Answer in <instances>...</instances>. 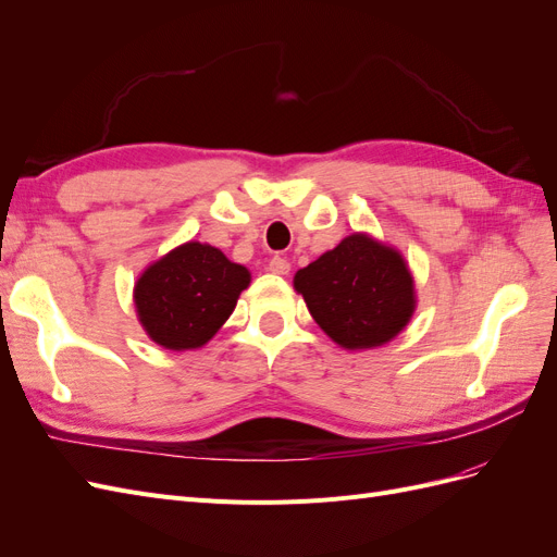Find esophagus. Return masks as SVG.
<instances>
[{"label": "esophagus", "mask_w": 557, "mask_h": 557, "mask_svg": "<svg viewBox=\"0 0 557 557\" xmlns=\"http://www.w3.org/2000/svg\"><path fill=\"white\" fill-rule=\"evenodd\" d=\"M269 272H274V274H288V272H290V262L285 260V258L274 256L272 260H269Z\"/></svg>", "instance_id": "obj_1"}]
</instances>
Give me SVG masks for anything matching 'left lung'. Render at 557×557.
I'll use <instances>...</instances> for the list:
<instances>
[{
	"instance_id": "1",
	"label": "left lung",
	"mask_w": 557,
	"mask_h": 557,
	"mask_svg": "<svg viewBox=\"0 0 557 557\" xmlns=\"http://www.w3.org/2000/svg\"><path fill=\"white\" fill-rule=\"evenodd\" d=\"M293 283L320 330L348 350L395 339L416 309L413 276L399 250L360 232L299 269Z\"/></svg>"
}]
</instances>
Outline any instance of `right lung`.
I'll use <instances>...</instances> for the list:
<instances>
[{"label":"right lung","instance_id":"1","mask_svg":"<svg viewBox=\"0 0 557 557\" xmlns=\"http://www.w3.org/2000/svg\"><path fill=\"white\" fill-rule=\"evenodd\" d=\"M250 272L221 250L188 242L150 264L134 285L146 334L170 350L205 346L248 288Z\"/></svg>","mask_w":557,"mask_h":557}]
</instances>
